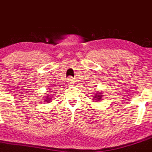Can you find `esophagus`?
I'll use <instances>...</instances> for the list:
<instances>
[{
  "instance_id": "esophagus-1",
  "label": "esophagus",
  "mask_w": 152,
  "mask_h": 152,
  "mask_svg": "<svg viewBox=\"0 0 152 152\" xmlns=\"http://www.w3.org/2000/svg\"><path fill=\"white\" fill-rule=\"evenodd\" d=\"M67 85H70V86H71V85H73V84H74V82H73V79H72L71 77H69L68 79H67Z\"/></svg>"
}]
</instances>
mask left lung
Instances as JSON below:
<instances>
[{"instance_id":"8db88e82","label":"left lung","mask_w":152,"mask_h":152,"mask_svg":"<svg viewBox=\"0 0 152 152\" xmlns=\"http://www.w3.org/2000/svg\"><path fill=\"white\" fill-rule=\"evenodd\" d=\"M100 93L102 92H97V94H96L95 96L93 97V100H94V102H98L99 101H100V100L102 99V94H100Z\"/></svg>"}]
</instances>
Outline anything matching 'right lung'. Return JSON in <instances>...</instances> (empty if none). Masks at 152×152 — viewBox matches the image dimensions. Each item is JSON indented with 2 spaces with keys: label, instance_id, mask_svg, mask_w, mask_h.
I'll use <instances>...</instances> for the list:
<instances>
[{
  "label": "right lung",
  "instance_id": "1",
  "mask_svg": "<svg viewBox=\"0 0 152 152\" xmlns=\"http://www.w3.org/2000/svg\"><path fill=\"white\" fill-rule=\"evenodd\" d=\"M45 98L44 99V100H45V102H50L51 97L49 95H47L46 96H45Z\"/></svg>",
  "mask_w": 152,
  "mask_h": 152
}]
</instances>
